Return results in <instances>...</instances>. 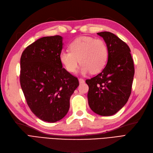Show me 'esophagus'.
Listing matches in <instances>:
<instances>
[{
	"label": "esophagus",
	"instance_id": "esophagus-1",
	"mask_svg": "<svg viewBox=\"0 0 153 153\" xmlns=\"http://www.w3.org/2000/svg\"><path fill=\"white\" fill-rule=\"evenodd\" d=\"M79 83L80 84H83V83H84V80L83 79V78H79Z\"/></svg>",
	"mask_w": 153,
	"mask_h": 153
}]
</instances>
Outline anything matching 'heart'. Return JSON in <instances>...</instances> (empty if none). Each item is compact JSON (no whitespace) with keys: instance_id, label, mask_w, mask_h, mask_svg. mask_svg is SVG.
<instances>
[{"instance_id":"1","label":"heart","mask_w":153,"mask_h":153,"mask_svg":"<svg viewBox=\"0 0 153 153\" xmlns=\"http://www.w3.org/2000/svg\"><path fill=\"white\" fill-rule=\"evenodd\" d=\"M69 51H62L59 59L69 73H74L78 64H82V74L98 73L107 62L108 52L105 41L92 37L83 36L74 40L69 46Z\"/></svg>"}]
</instances>
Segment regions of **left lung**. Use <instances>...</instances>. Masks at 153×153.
<instances>
[{"instance_id":"1","label":"left lung","mask_w":153,"mask_h":153,"mask_svg":"<svg viewBox=\"0 0 153 153\" xmlns=\"http://www.w3.org/2000/svg\"><path fill=\"white\" fill-rule=\"evenodd\" d=\"M102 37L108 48V62L98 75L85 80L91 109L102 116L117 113L127 103L131 92L135 68L128 45L110 32Z\"/></svg>"}]
</instances>
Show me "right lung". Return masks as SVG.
Returning <instances> with one entry per match:
<instances>
[{
    "label": "right lung",
    "mask_w": 153,
    "mask_h": 153,
    "mask_svg": "<svg viewBox=\"0 0 153 153\" xmlns=\"http://www.w3.org/2000/svg\"><path fill=\"white\" fill-rule=\"evenodd\" d=\"M62 45L61 36L43 37L29 45L20 59V85L27 103L36 117L48 123L67 114L70 97L79 85L60 61Z\"/></svg>",
    "instance_id": "obj_1"
}]
</instances>
